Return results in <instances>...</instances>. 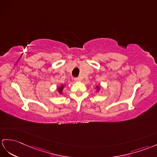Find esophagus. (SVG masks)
<instances>
[{"instance_id":"34e87169","label":"esophagus","mask_w":157,"mask_h":157,"mask_svg":"<svg viewBox=\"0 0 157 157\" xmlns=\"http://www.w3.org/2000/svg\"><path fill=\"white\" fill-rule=\"evenodd\" d=\"M75 81L76 82H79V81H81V78H79V77H77V78H75Z\"/></svg>"}]
</instances>
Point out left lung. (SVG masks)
Here are the masks:
<instances>
[{
	"mask_svg": "<svg viewBox=\"0 0 157 157\" xmlns=\"http://www.w3.org/2000/svg\"><path fill=\"white\" fill-rule=\"evenodd\" d=\"M95 89H97V92H98L99 90H100L101 87H100V86H99V85H97L96 86H95Z\"/></svg>",
	"mask_w": 157,
	"mask_h": 157,
	"instance_id": "left-lung-1",
	"label": "left lung"
}]
</instances>
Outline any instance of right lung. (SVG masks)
<instances>
[{
  "instance_id": "obj_1",
  "label": "right lung",
  "mask_w": 157,
  "mask_h": 157,
  "mask_svg": "<svg viewBox=\"0 0 157 157\" xmlns=\"http://www.w3.org/2000/svg\"><path fill=\"white\" fill-rule=\"evenodd\" d=\"M64 87H65V85H60L59 87H57V91H58V93L61 95L63 94V90L64 89Z\"/></svg>"
}]
</instances>
